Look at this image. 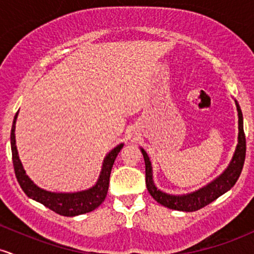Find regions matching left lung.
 I'll return each mask as SVG.
<instances>
[{"instance_id": "8db88e82", "label": "left lung", "mask_w": 254, "mask_h": 254, "mask_svg": "<svg viewBox=\"0 0 254 254\" xmlns=\"http://www.w3.org/2000/svg\"><path fill=\"white\" fill-rule=\"evenodd\" d=\"M235 105H237L239 116V135L237 149H235L232 161L229 162L228 167L224 170L222 174H220L216 179L212 180L211 183H209L208 185L199 189V190L191 192V193L182 194V196H176V194H170L160 191L153 182V168H151L149 156L147 155L145 150L141 148L145 162V184H147V189L151 197L157 203L166 206V208L173 209V210L196 211L214 202L215 199L222 196L223 193H226L235 185L239 177H240L241 171H243L245 156H246V137H245L244 132L243 112H241L237 100H235Z\"/></svg>"}]
</instances>
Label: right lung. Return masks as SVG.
I'll return each instance as SVG.
<instances>
[{"label": "right lung", "mask_w": 254, "mask_h": 254, "mask_svg": "<svg viewBox=\"0 0 254 254\" xmlns=\"http://www.w3.org/2000/svg\"><path fill=\"white\" fill-rule=\"evenodd\" d=\"M17 112L15 117H14L13 125H11L10 147L14 171H15L17 183L21 186L22 191L32 199L42 203L46 208L55 211L56 214L62 215V216H77V215L86 214V212L93 211L94 209H97L104 202L105 198H106L107 191H109L111 170H112V166L115 164L116 157H117L118 153L123 148L124 144H118L117 147L113 148L107 154L106 157L104 159L103 167H101L100 176H99L97 184L88 189V190L72 192V193H62V192L57 193V192L43 190V189L38 188L36 184L28 178V176H26V172L24 167H22L19 155H17L15 144V123Z\"/></svg>", "instance_id": "right-lung-1"}]
</instances>
